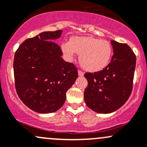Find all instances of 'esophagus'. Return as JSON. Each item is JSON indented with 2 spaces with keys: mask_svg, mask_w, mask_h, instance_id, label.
<instances>
[{
  "mask_svg": "<svg viewBox=\"0 0 147 147\" xmlns=\"http://www.w3.org/2000/svg\"><path fill=\"white\" fill-rule=\"evenodd\" d=\"M84 75V73L83 72H82V71H80V70L78 71V75L80 77H82Z\"/></svg>",
  "mask_w": 147,
  "mask_h": 147,
  "instance_id": "34e87169",
  "label": "esophagus"
}]
</instances>
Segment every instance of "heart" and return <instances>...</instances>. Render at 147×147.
<instances>
[{
  "label": "heart",
  "mask_w": 147,
  "mask_h": 147,
  "mask_svg": "<svg viewBox=\"0 0 147 147\" xmlns=\"http://www.w3.org/2000/svg\"><path fill=\"white\" fill-rule=\"evenodd\" d=\"M62 51L67 59L72 60L75 53L80 54L82 67L89 72L102 70L110 63L113 55L111 43L94 37L75 36L70 41L64 42Z\"/></svg>",
  "instance_id": "b5f03b06"
}]
</instances>
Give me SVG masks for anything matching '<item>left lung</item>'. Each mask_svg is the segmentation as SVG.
<instances>
[{"label": "left lung", "instance_id": "1", "mask_svg": "<svg viewBox=\"0 0 147 147\" xmlns=\"http://www.w3.org/2000/svg\"><path fill=\"white\" fill-rule=\"evenodd\" d=\"M113 55L99 72H86L88 85L84 98L86 106L98 113H111L125 103L132 90L136 56L126 44L111 41Z\"/></svg>", "mask_w": 147, "mask_h": 147}]
</instances>
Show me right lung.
Listing matches in <instances>:
<instances>
[{
  "instance_id": "1",
  "label": "right lung",
  "mask_w": 147,
  "mask_h": 147,
  "mask_svg": "<svg viewBox=\"0 0 147 147\" xmlns=\"http://www.w3.org/2000/svg\"><path fill=\"white\" fill-rule=\"evenodd\" d=\"M62 30L44 32L27 38L16 51L13 68L21 101L39 113L55 112L64 104L66 92L78 78V69L65 62L54 40Z\"/></svg>"
}]
</instances>
